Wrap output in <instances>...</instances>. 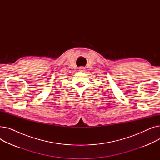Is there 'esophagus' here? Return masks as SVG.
Listing matches in <instances>:
<instances>
[{"label":"esophagus","mask_w":160,"mask_h":160,"mask_svg":"<svg viewBox=\"0 0 160 160\" xmlns=\"http://www.w3.org/2000/svg\"><path fill=\"white\" fill-rule=\"evenodd\" d=\"M85 71H86V68H85V67H80V68H79V71H80V72H84Z\"/></svg>","instance_id":"obj_1"}]
</instances>
